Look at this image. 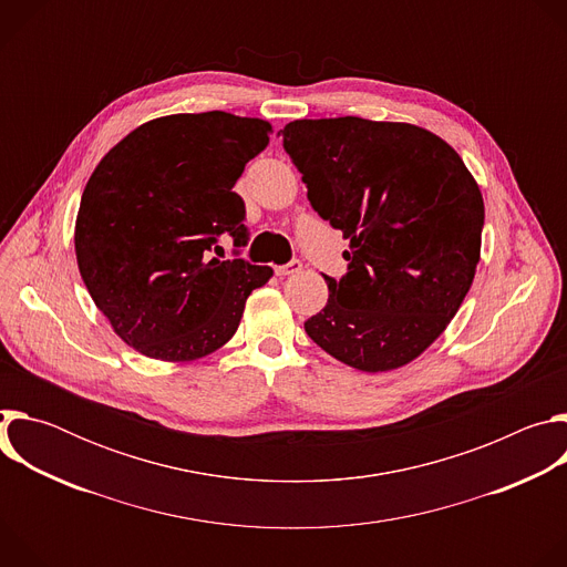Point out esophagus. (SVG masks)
Here are the masks:
<instances>
[{
	"mask_svg": "<svg viewBox=\"0 0 567 567\" xmlns=\"http://www.w3.org/2000/svg\"><path fill=\"white\" fill-rule=\"evenodd\" d=\"M300 269H302V262H300V260H291V262L278 267L276 274H278V276H296V274H300Z\"/></svg>",
	"mask_w": 567,
	"mask_h": 567,
	"instance_id": "obj_1",
	"label": "esophagus"
}]
</instances>
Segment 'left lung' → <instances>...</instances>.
I'll use <instances>...</instances> for the list:
<instances>
[{"label":"left lung","instance_id":"left-lung-1","mask_svg":"<svg viewBox=\"0 0 567 567\" xmlns=\"http://www.w3.org/2000/svg\"><path fill=\"white\" fill-rule=\"evenodd\" d=\"M311 208L350 239L348 274L307 337L363 372L417 359L457 313L480 262L482 193L437 134L359 116L287 123Z\"/></svg>","mask_w":567,"mask_h":567}]
</instances>
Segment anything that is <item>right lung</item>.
<instances>
[{"label": "right lung", "mask_w": 567, "mask_h": 567, "mask_svg": "<svg viewBox=\"0 0 567 567\" xmlns=\"http://www.w3.org/2000/svg\"><path fill=\"white\" fill-rule=\"evenodd\" d=\"M269 134L262 118L173 114L138 125L101 158L80 199L75 260L130 348L195 361L237 332L247 298L274 269L208 260V251L221 233L247 245V210L233 186Z\"/></svg>", "instance_id": "1"}]
</instances>
